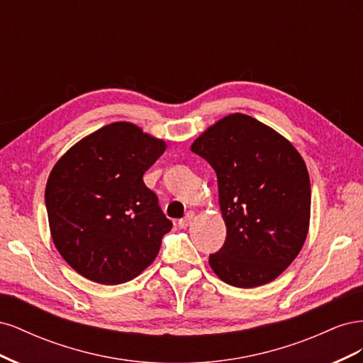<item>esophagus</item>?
Returning a JSON list of instances; mask_svg holds the SVG:
<instances>
[{"label": "esophagus", "mask_w": 363, "mask_h": 363, "mask_svg": "<svg viewBox=\"0 0 363 363\" xmlns=\"http://www.w3.org/2000/svg\"><path fill=\"white\" fill-rule=\"evenodd\" d=\"M192 219H194V213H192V212L186 213V216H184L183 219H180V221H179V227H180V228H186V227H189V224L192 223Z\"/></svg>", "instance_id": "34e87169"}]
</instances>
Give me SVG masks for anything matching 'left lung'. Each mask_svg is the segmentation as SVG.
<instances>
[{
	"mask_svg": "<svg viewBox=\"0 0 363 363\" xmlns=\"http://www.w3.org/2000/svg\"><path fill=\"white\" fill-rule=\"evenodd\" d=\"M191 150L216 172L227 236L208 256L216 276L236 288L277 279L309 232L311 180L306 163L276 130L244 113L208 127Z\"/></svg>",
	"mask_w": 363,
	"mask_h": 363,
	"instance_id": "8db88e82",
	"label": "left lung"
}]
</instances>
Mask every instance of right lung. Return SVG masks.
<instances>
[{
    "instance_id": "right-lung-1",
    "label": "right lung",
    "mask_w": 363,
    "mask_h": 363,
    "mask_svg": "<svg viewBox=\"0 0 363 363\" xmlns=\"http://www.w3.org/2000/svg\"><path fill=\"white\" fill-rule=\"evenodd\" d=\"M164 150V140L119 121L77 142L54 164L45 188L51 238L80 276L119 284L155 262L172 223L144 174Z\"/></svg>"
}]
</instances>
